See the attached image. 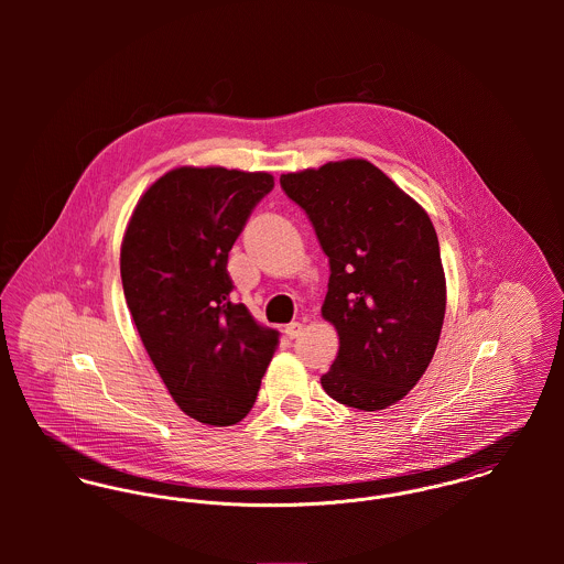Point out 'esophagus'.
Instances as JSON below:
<instances>
[{"label": "esophagus", "instance_id": "esophagus-1", "mask_svg": "<svg viewBox=\"0 0 564 564\" xmlns=\"http://www.w3.org/2000/svg\"><path fill=\"white\" fill-rule=\"evenodd\" d=\"M302 329H304V323L293 322L286 325L284 334H286V338H291V340H293V338H297V336L302 334Z\"/></svg>", "mask_w": 564, "mask_h": 564}]
</instances>
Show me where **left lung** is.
<instances>
[{
	"label": "left lung",
	"instance_id": "left-lung-1",
	"mask_svg": "<svg viewBox=\"0 0 564 564\" xmlns=\"http://www.w3.org/2000/svg\"><path fill=\"white\" fill-rule=\"evenodd\" d=\"M280 184L329 258L322 317L340 345L323 391L367 412L400 402L432 362L445 319V271L427 213L362 159L282 173Z\"/></svg>",
	"mask_w": 564,
	"mask_h": 564
}]
</instances>
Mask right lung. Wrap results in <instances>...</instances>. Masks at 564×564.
<instances>
[{
    "label": "right lung",
    "mask_w": 564,
    "mask_h": 564,
    "mask_svg": "<svg viewBox=\"0 0 564 564\" xmlns=\"http://www.w3.org/2000/svg\"><path fill=\"white\" fill-rule=\"evenodd\" d=\"M267 171L177 166L139 199L123 241L121 282L139 336L166 391L191 419L226 427L256 402L280 332L235 304L228 253Z\"/></svg>",
    "instance_id": "right-lung-1"
}]
</instances>
